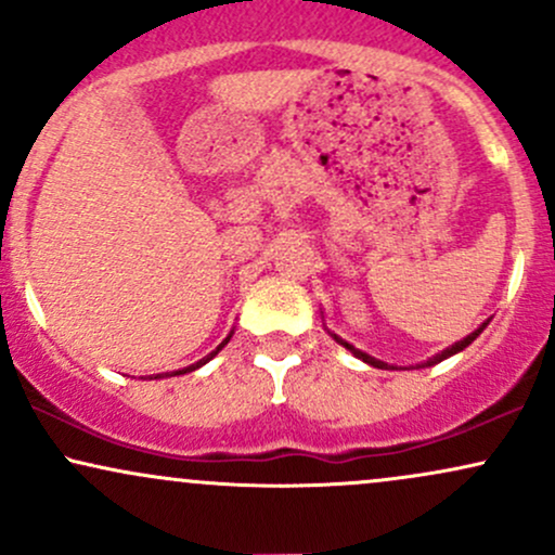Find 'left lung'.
Listing matches in <instances>:
<instances>
[{"label":"left lung","instance_id":"obj_1","mask_svg":"<svg viewBox=\"0 0 555 555\" xmlns=\"http://www.w3.org/2000/svg\"><path fill=\"white\" fill-rule=\"evenodd\" d=\"M482 328H486V323H482V326L480 328H477V331H473V334H469V336H464V339L462 341H456V344H451V347L449 349H443V352L441 354H436V358H430L428 362H423V365H436V362H441V360H446V358H451V354H456V352H462V349L464 347H469V344H473L475 339H477V336H480V331ZM331 336H334V339L336 341H339L341 344V347H347L349 349V352H352L354 354V358H360L362 362H367V365H373V367H384V371H386V362H380V360H375V358H371V354H365V352H360V349H354L352 347V344H349V341H344V339H339V336H336V334H331Z\"/></svg>","mask_w":555,"mask_h":555}]
</instances>
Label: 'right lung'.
I'll return each mask as SVG.
<instances>
[{"label": "right lung", "mask_w": 555, "mask_h": 555, "mask_svg": "<svg viewBox=\"0 0 555 555\" xmlns=\"http://www.w3.org/2000/svg\"><path fill=\"white\" fill-rule=\"evenodd\" d=\"M227 341H229V336H227V339H224V344H227ZM224 344H219V347H216V352H219V349H221V347H224ZM216 352H211V354H206V358H203V360H197V362H195V365H190V367H184V371H177V373H175V375H182V373H190V371H195V367H201V365H206V362H208V360H211V358H214V354H216ZM162 375H164V373H162ZM162 375H156V378H162Z\"/></svg>", "instance_id": "obj_1"}]
</instances>
